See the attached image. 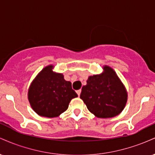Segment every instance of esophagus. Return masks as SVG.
<instances>
[{
	"instance_id": "esophagus-1",
	"label": "esophagus",
	"mask_w": 155,
	"mask_h": 155,
	"mask_svg": "<svg viewBox=\"0 0 155 155\" xmlns=\"http://www.w3.org/2000/svg\"><path fill=\"white\" fill-rule=\"evenodd\" d=\"M81 90H76V93L78 94V95H79V96H80V94H81Z\"/></svg>"
}]
</instances>
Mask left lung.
Wrapping results in <instances>:
<instances>
[{
	"label": "left lung",
	"mask_w": 155,
	"mask_h": 155,
	"mask_svg": "<svg viewBox=\"0 0 155 155\" xmlns=\"http://www.w3.org/2000/svg\"><path fill=\"white\" fill-rule=\"evenodd\" d=\"M100 74L90 76L82 87L80 98L88 110L98 118H111L120 114L125 107L127 92L113 68L103 67Z\"/></svg>",
	"instance_id": "1"
}]
</instances>
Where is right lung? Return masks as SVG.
<instances>
[{
    "instance_id": "add662e5",
    "label": "right lung",
    "mask_w": 155,
    "mask_h": 155,
    "mask_svg": "<svg viewBox=\"0 0 155 155\" xmlns=\"http://www.w3.org/2000/svg\"><path fill=\"white\" fill-rule=\"evenodd\" d=\"M54 65L44 68L33 80L28 97L32 108L39 116L53 118L68 108L69 103L78 95L71 82L64 79L63 74L54 72Z\"/></svg>"
}]
</instances>
